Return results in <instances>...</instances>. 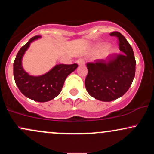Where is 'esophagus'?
<instances>
[{
	"mask_svg": "<svg viewBox=\"0 0 154 154\" xmlns=\"http://www.w3.org/2000/svg\"><path fill=\"white\" fill-rule=\"evenodd\" d=\"M77 63H78L79 65H83L85 64V60L82 59V58H79V59L77 61Z\"/></svg>",
	"mask_w": 154,
	"mask_h": 154,
	"instance_id": "34e87169",
	"label": "esophagus"
}]
</instances>
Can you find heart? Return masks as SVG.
<instances>
[{
  "mask_svg": "<svg viewBox=\"0 0 154 154\" xmlns=\"http://www.w3.org/2000/svg\"><path fill=\"white\" fill-rule=\"evenodd\" d=\"M100 49H106V48H108V45H101V46L100 47Z\"/></svg>",
  "mask_w": 154,
  "mask_h": 154,
  "instance_id": "heart-1",
  "label": "heart"
}]
</instances>
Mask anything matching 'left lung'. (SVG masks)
<instances>
[{"instance_id": "left-lung-1", "label": "left lung", "mask_w": 154, "mask_h": 154, "mask_svg": "<svg viewBox=\"0 0 154 154\" xmlns=\"http://www.w3.org/2000/svg\"><path fill=\"white\" fill-rule=\"evenodd\" d=\"M118 39L122 54H111L107 61L95 60L87 63L86 90L92 97L101 101H112L125 94L135 75L136 61L131 45L119 32L110 33Z\"/></svg>"}]
</instances>
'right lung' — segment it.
<instances>
[{
	"label": "right lung",
	"mask_w": 154,
	"mask_h": 154,
	"mask_svg": "<svg viewBox=\"0 0 154 154\" xmlns=\"http://www.w3.org/2000/svg\"><path fill=\"white\" fill-rule=\"evenodd\" d=\"M40 38V35L32 37L19 51L14 62V77L17 87L23 95L35 101L46 102L54 99L61 93L67 76L75 71L78 65L58 64L42 76L33 77L28 75L22 68V56L29 44Z\"/></svg>",
	"instance_id": "add662e5"
}]
</instances>
